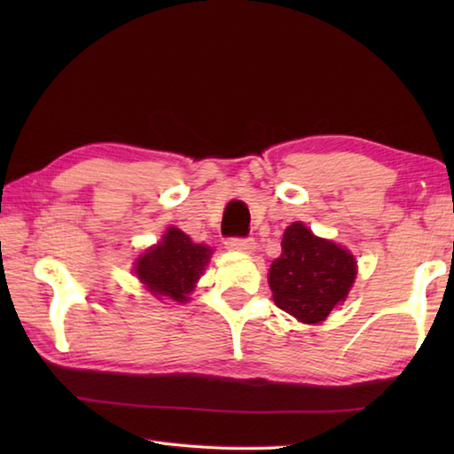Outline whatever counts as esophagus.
<instances>
[{
    "mask_svg": "<svg viewBox=\"0 0 454 454\" xmlns=\"http://www.w3.org/2000/svg\"><path fill=\"white\" fill-rule=\"evenodd\" d=\"M226 248L234 250V252H246V254H250V252L256 248V244H254V240H250V238H228Z\"/></svg>",
    "mask_w": 454,
    "mask_h": 454,
    "instance_id": "1",
    "label": "esophagus"
}]
</instances>
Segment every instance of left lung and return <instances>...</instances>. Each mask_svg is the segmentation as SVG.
<instances>
[{"label":"left lung","instance_id":"obj_1","mask_svg":"<svg viewBox=\"0 0 454 454\" xmlns=\"http://www.w3.org/2000/svg\"><path fill=\"white\" fill-rule=\"evenodd\" d=\"M355 278V256L333 240L314 236L302 222L284 230L282 254L268 272L276 306L304 325H318L347 301Z\"/></svg>","mask_w":454,"mask_h":454}]
</instances>
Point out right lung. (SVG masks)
<instances>
[{
  "label": "right lung",
  "mask_w": 454,
  "mask_h": 454,
  "mask_svg": "<svg viewBox=\"0 0 454 454\" xmlns=\"http://www.w3.org/2000/svg\"><path fill=\"white\" fill-rule=\"evenodd\" d=\"M210 256L212 248L192 242L188 234L172 226L162 240L137 256L134 272L145 290L160 301L186 302Z\"/></svg>",
  "instance_id": "1"
}]
</instances>
